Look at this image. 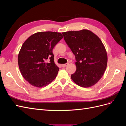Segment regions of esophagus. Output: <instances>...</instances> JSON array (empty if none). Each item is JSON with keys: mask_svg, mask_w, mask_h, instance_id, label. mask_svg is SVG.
<instances>
[{"mask_svg": "<svg viewBox=\"0 0 126 126\" xmlns=\"http://www.w3.org/2000/svg\"><path fill=\"white\" fill-rule=\"evenodd\" d=\"M68 63H64V64H62V66L63 67H65L68 65Z\"/></svg>", "mask_w": 126, "mask_h": 126, "instance_id": "34e87169", "label": "esophagus"}]
</instances>
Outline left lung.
I'll list each match as a JSON object with an SVG mask.
<instances>
[{"label": "left lung", "mask_w": 126, "mask_h": 126, "mask_svg": "<svg viewBox=\"0 0 126 126\" xmlns=\"http://www.w3.org/2000/svg\"><path fill=\"white\" fill-rule=\"evenodd\" d=\"M62 33L76 60L77 69L71 75V79L82 87L94 86L104 75L107 65V54L102 42L87 29Z\"/></svg>", "instance_id": "obj_1"}]
</instances>
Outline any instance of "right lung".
Listing matches in <instances>:
<instances>
[{
    "mask_svg": "<svg viewBox=\"0 0 126 126\" xmlns=\"http://www.w3.org/2000/svg\"><path fill=\"white\" fill-rule=\"evenodd\" d=\"M63 38L60 32H41L31 35L22 44L18 56V66L30 85L41 88L56 78L59 68L55 63L52 49Z\"/></svg>",
    "mask_w": 126,
    "mask_h": 126,
    "instance_id": "add662e5",
    "label": "right lung"
}]
</instances>
